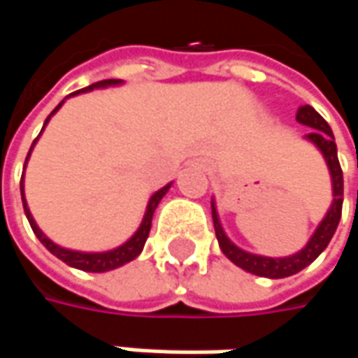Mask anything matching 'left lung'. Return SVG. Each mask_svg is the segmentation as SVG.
<instances>
[{
    "label": "left lung",
    "instance_id": "left-lung-1",
    "mask_svg": "<svg viewBox=\"0 0 358 358\" xmlns=\"http://www.w3.org/2000/svg\"><path fill=\"white\" fill-rule=\"evenodd\" d=\"M296 121L313 129L305 135V139H309L310 143L323 153L329 173H331V181H333V203L323 217V221L319 223V227L315 229L309 243L299 253L289 255V257H263V255L243 251L225 235L217 209H215V201H211L215 235H217L221 251L225 253L229 261H233L243 271L259 275V277H267V279H285V277H291L305 267H309L310 263L327 249L329 241L333 239L338 221H341V211H343V171H341V163L337 157V143H335L333 131L329 127V123L310 105L299 107Z\"/></svg>",
    "mask_w": 358,
    "mask_h": 358
}]
</instances>
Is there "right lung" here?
<instances>
[{
    "label": "right lung",
    "instance_id": "1",
    "mask_svg": "<svg viewBox=\"0 0 358 358\" xmlns=\"http://www.w3.org/2000/svg\"><path fill=\"white\" fill-rule=\"evenodd\" d=\"M119 83H121L119 79H103V81H97V83H93V85H90V87H85V90L76 91V93H71V95L87 93V91L91 90H99V87H109V85H119ZM71 95H69V97H71ZM62 105L63 101L57 105L53 111H51V115H53ZM51 115L45 119L43 129H45V125H48V121L51 119ZM39 135H41V133H39ZM35 141H37V139H35ZM34 145H31V149H34ZM31 149H29V153H31ZM29 153H27V159H29ZM27 159H25V163H27ZM169 187H171V183H169V185L161 187L157 193H153V195H151V199H149V203H147V209H145L143 221H141L139 229L133 233V237H131L129 241H125V243H123L121 247H117V249L103 251V253H83V251H71V249H65V247L55 245V243L49 239V237H45V235H43V231L37 227L34 215L29 213L27 201H25V195H23V177H21V199H23V211H25V215H27V221H29V225H31V229H34L35 237L43 243V247L48 249L49 253H53L57 259H62L63 263H67L69 267L81 268V271H90V273H105V271H111V268H117L121 267V265H125V263H129V261H133L137 255L143 251L145 241H147V237H149V231H151V219H153V213H155V209H157L159 201L163 199V195L169 191Z\"/></svg>",
    "mask_w": 358,
    "mask_h": 358
}]
</instances>
